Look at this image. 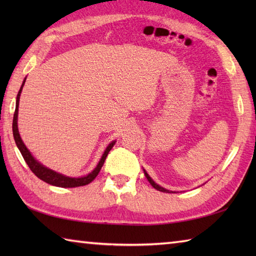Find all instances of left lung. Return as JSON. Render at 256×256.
<instances>
[{"label":"left lung","mask_w":256,"mask_h":256,"mask_svg":"<svg viewBox=\"0 0 256 256\" xmlns=\"http://www.w3.org/2000/svg\"><path fill=\"white\" fill-rule=\"evenodd\" d=\"M144 174H145V177L148 178V180L150 182V184L152 186H153L156 190H160V192H170V190H167V189H165V188H162V187L158 186V184H155V182H153V179H152V178L148 176V174L146 172L145 170H144Z\"/></svg>","instance_id":"1"}]
</instances>
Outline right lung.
<instances>
[{
    "label": "right lung",
    "instance_id": "1",
    "mask_svg": "<svg viewBox=\"0 0 256 256\" xmlns=\"http://www.w3.org/2000/svg\"><path fill=\"white\" fill-rule=\"evenodd\" d=\"M25 80L23 81V84H22L18 94V98H16V108H15V112H14V116H13V136L15 140V143L18 145V148L22 156H23L24 160L26 162V164L28 165V167L30 168V170L35 174V175L42 179V182H45L50 184H52V186H57V187H62V188H72V187H80V186H84V184H90L94 179L98 176V174L100 172L101 167L104 164V160L106 158V156L108 154V152L111 150V148H113V145L116 144V140L114 142L108 144V146L106 148V150L103 153L101 160L99 162V164L96 165V167L94 168L88 175L84 177H80V178H72V177H66L62 175V174H58L56 172H54L50 168H47L45 166H42L40 162H38L34 157L32 156V154L30 153V150L26 148L25 144L22 140L20 133H18V102H20V96L22 89H23V86L25 84Z\"/></svg>",
    "mask_w": 256,
    "mask_h": 256
}]
</instances>
